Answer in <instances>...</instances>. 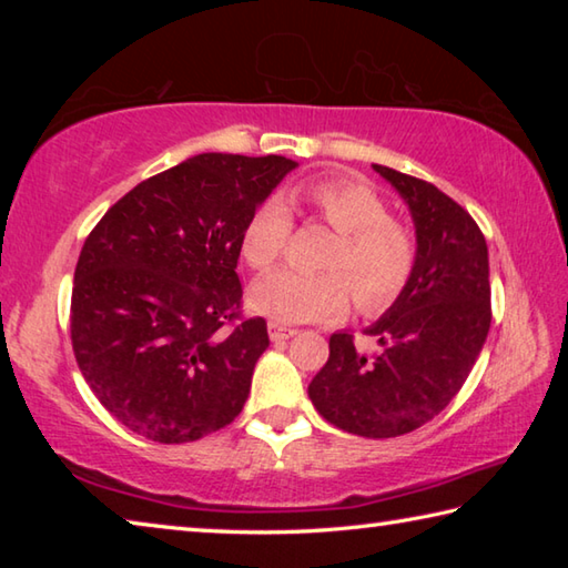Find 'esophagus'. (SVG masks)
Masks as SVG:
<instances>
[{"mask_svg":"<svg viewBox=\"0 0 568 568\" xmlns=\"http://www.w3.org/2000/svg\"><path fill=\"white\" fill-rule=\"evenodd\" d=\"M267 333H271V341L281 343V341L293 338L297 331L295 328H285V325H281V323H267Z\"/></svg>","mask_w":568,"mask_h":568,"instance_id":"1","label":"esophagus"}]
</instances>
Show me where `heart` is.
<instances>
[{
  "label": "heart",
  "mask_w": 568,
  "mask_h": 568,
  "mask_svg": "<svg viewBox=\"0 0 568 568\" xmlns=\"http://www.w3.org/2000/svg\"><path fill=\"white\" fill-rule=\"evenodd\" d=\"M287 207L321 220L338 233L325 255V273L293 267L255 281L247 303L273 323H313L338 318L355 295L361 313H381L398 301L416 271V237L376 190L353 178H321L297 185ZM281 200H265L240 230V255L253 271L281 261L293 237V217Z\"/></svg>",
  "instance_id": "b5f03b06"
}]
</instances>
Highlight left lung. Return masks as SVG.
Masks as SVG:
<instances>
[{
    "label": "left lung",
    "mask_w": 568,
    "mask_h": 568,
    "mask_svg": "<svg viewBox=\"0 0 568 568\" xmlns=\"http://www.w3.org/2000/svg\"><path fill=\"white\" fill-rule=\"evenodd\" d=\"M416 223L418 257L406 291L365 335H331V355L307 386L321 416L365 438L410 434L436 418L464 386L491 328L486 237L436 185L373 165Z\"/></svg>",
    "instance_id": "left-lung-1"
}]
</instances>
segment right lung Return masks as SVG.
Returning <instances> with one entry per match:
<instances>
[{"instance_id": "1", "label": "right lung", "mask_w": 568, "mask_h": 568, "mask_svg": "<svg viewBox=\"0 0 568 568\" xmlns=\"http://www.w3.org/2000/svg\"><path fill=\"white\" fill-rule=\"evenodd\" d=\"M293 168L281 155H195L134 185L84 240L72 351L132 434L187 444L243 410L271 341L265 318H243L240 230Z\"/></svg>"}]
</instances>
